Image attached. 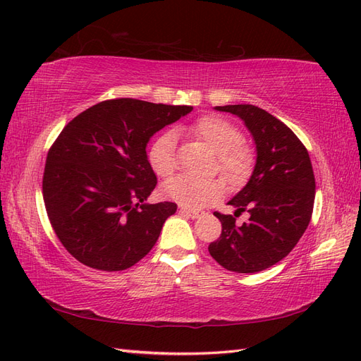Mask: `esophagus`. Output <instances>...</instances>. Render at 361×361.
<instances>
[{"label":"esophagus","instance_id":"esophagus-1","mask_svg":"<svg viewBox=\"0 0 361 361\" xmlns=\"http://www.w3.org/2000/svg\"><path fill=\"white\" fill-rule=\"evenodd\" d=\"M180 214H183V215H186V216H189V218H192V219H195V218H200V216H202L204 215V212L202 210H198V209H188V207H180Z\"/></svg>","mask_w":361,"mask_h":361}]
</instances>
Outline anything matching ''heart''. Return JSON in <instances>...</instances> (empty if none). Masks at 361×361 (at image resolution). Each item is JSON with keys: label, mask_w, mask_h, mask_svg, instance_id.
I'll list each match as a JSON object with an SVG mask.
<instances>
[{"label": "heart", "mask_w": 361, "mask_h": 361, "mask_svg": "<svg viewBox=\"0 0 361 361\" xmlns=\"http://www.w3.org/2000/svg\"><path fill=\"white\" fill-rule=\"evenodd\" d=\"M181 131L198 137L216 152L218 171L228 183L241 184L250 175L253 152L241 142V131L228 120L219 116H202ZM175 147L177 135L169 131L157 137L147 149V161L160 178L171 177L177 168ZM161 190L164 197L181 206L202 207L224 195V184L221 180H193L180 175L164 183Z\"/></svg>", "instance_id": "b5f03b06"}]
</instances>
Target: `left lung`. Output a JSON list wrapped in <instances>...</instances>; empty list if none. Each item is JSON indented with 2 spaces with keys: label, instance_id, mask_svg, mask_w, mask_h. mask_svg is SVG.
<instances>
[{
  "label": "left lung",
  "instance_id": "left-lung-1",
  "mask_svg": "<svg viewBox=\"0 0 361 361\" xmlns=\"http://www.w3.org/2000/svg\"><path fill=\"white\" fill-rule=\"evenodd\" d=\"M243 118L256 145L250 180L228 201L235 216L251 218L238 226L233 215L215 212L221 236L209 253L226 270L257 273L288 255L307 230L312 215L316 180L307 147L291 129L255 105L215 106Z\"/></svg>",
  "mask_w": 361,
  "mask_h": 361
}]
</instances>
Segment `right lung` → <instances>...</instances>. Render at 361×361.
<instances>
[{
	"mask_svg": "<svg viewBox=\"0 0 361 361\" xmlns=\"http://www.w3.org/2000/svg\"><path fill=\"white\" fill-rule=\"evenodd\" d=\"M192 109L111 99L62 129L47 154L42 195L54 233L79 262L122 271L151 252L177 204L146 202L157 186L146 145Z\"/></svg>",
	"mask_w": 361,
	"mask_h": 361,
	"instance_id": "obj_1",
	"label": "right lung"
}]
</instances>
